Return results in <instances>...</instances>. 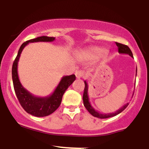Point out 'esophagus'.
Returning a JSON list of instances; mask_svg holds the SVG:
<instances>
[{"instance_id": "1", "label": "esophagus", "mask_w": 149, "mask_h": 149, "mask_svg": "<svg viewBox=\"0 0 149 149\" xmlns=\"http://www.w3.org/2000/svg\"><path fill=\"white\" fill-rule=\"evenodd\" d=\"M75 75H76V78H78V79H80V78H82V77L83 76L84 73H83V71H76Z\"/></svg>"}]
</instances>
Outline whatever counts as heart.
Segmentation results:
<instances>
[{"label": "heart", "instance_id": "1", "mask_svg": "<svg viewBox=\"0 0 149 149\" xmlns=\"http://www.w3.org/2000/svg\"><path fill=\"white\" fill-rule=\"evenodd\" d=\"M107 54V51L104 48L94 47L90 49L84 53V56L86 59L90 60H98V59L105 57Z\"/></svg>", "mask_w": 149, "mask_h": 149}]
</instances>
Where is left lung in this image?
I'll return each instance as SVG.
<instances>
[{
	"instance_id": "1",
	"label": "left lung",
	"mask_w": 149,
	"mask_h": 149,
	"mask_svg": "<svg viewBox=\"0 0 149 149\" xmlns=\"http://www.w3.org/2000/svg\"><path fill=\"white\" fill-rule=\"evenodd\" d=\"M116 45L118 47V52L120 53V54H126L130 55V57H133L132 52L131 49L129 48V47L125 45H123V44L119 43V42H116ZM137 71V69H136V72ZM85 83V89H84V93H83V104H84L85 107L86 108L87 110L88 111V112L90 113L91 115H92L95 117L99 118H108L113 117V116H115L118 114L120 113L121 112L123 111L125 109L127 108L129 103H127L125 105L123 106L120 109H119L118 110L116 111V112L114 113H100L97 111L95 110L93 107H92L91 104H90V101H89V96H88V83L86 82V80L84 81Z\"/></svg>"
}]
</instances>
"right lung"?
Instances as JSON below:
<instances>
[{"mask_svg":"<svg viewBox=\"0 0 149 149\" xmlns=\"http://www.w3.org/2000/svg\"><path fill=\"white\" fill-rule=\"evenodd\" d=\"M54 40V37L40 36L24 42L19 49L17 55L13 62L12 68L13 85L19 102L28 113L36 117H44L49 116L57 110L61 104L63 95L76 80V76L72 74L70 76H63L57 88L51 95L47 97H37L26 90L20 83L17 72L18 61L19 60L22 50L29 42H52Z\"/></svg>","mask_w":149,"mask_h":149,"instance_id":"1","label":"right lung"}]
</instances>
